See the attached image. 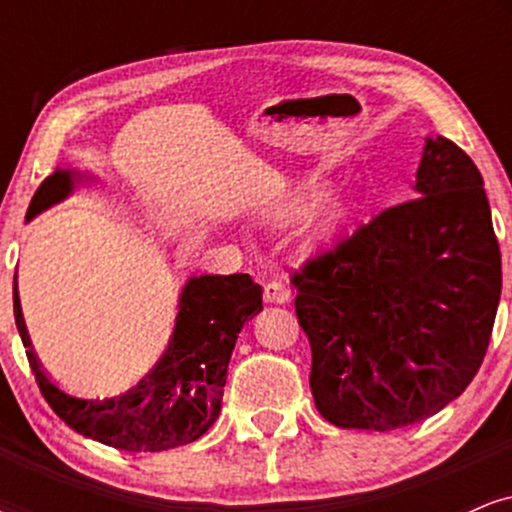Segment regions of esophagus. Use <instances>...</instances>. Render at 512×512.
<instances>
[{
	"label": "esophagus",
	"mask_w": 512,
	"mask_h": 512,
	"mask_svg": "<svg viewBox=\"0 0 512 512\" xmlns=\"http://www.w3.org/2000/svg\"><path fill=\"white\" fill-rule=\"evenodd\" d=\"M264 301L267 303H289L291 301L289 286L281 284V281H267V284H264Z\"/></svg>",
	"instance_id": "esophagus-1"
}]
</instances>
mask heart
I'll return each mask as SVG.
<instances>
[{
    "label": "heart",
    "mask_w": 512,
    "mask_h": 512,
    "mask_svg": "<svg viewBox=\"0 0 512 512\" xmlns=\"http://www.w3.org/2000/svg\"><path fill=\"white\" fill-rule=\"evenodd\" d=\"M317 187H320V182L315 178L301 182V185L296 187V190H291L289 195L281 199L279 204L274 207V216H279V219H289V216L298 214L305 204H308V199L315 195ZM346 204L342 199L337 197H330L325 199V202H320L317 207L313 209V214L308 216V221H305V240H310V243H320V240H327L334 233L339 231V226L346 221Z\"/></svg>",
    "instance_id": "heart-1"
}]
</instances>
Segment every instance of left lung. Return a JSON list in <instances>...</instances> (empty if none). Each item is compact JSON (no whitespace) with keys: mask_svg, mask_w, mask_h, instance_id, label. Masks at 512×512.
Masks as SVG:
<instances>
[{"mask_svg":"<svg viewBox=\"0 0 512 512\" xmlns=\"http://www.w3.org/2000/svg\"><path fill=\"white\" fill-rule=\"evenodd\" d=\"M414 190L291 279L315 407L339 428L438 414L489 349L501 250L484 178L460 146L426 137Z\"/></svg>","mask_w":512,"mask_h":512,"instance_id":"1","label":"left lung"}]
</instances>
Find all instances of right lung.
Masks as SVG:
<instances>
[{"mask_svg": "<svg viewBox=\"0 0 512 512\" xmlns=\"http://www.w3.org/2000/svg\"><path fill=\"white\" fill-rule=\"evenodd\" d=\"M84 180L79 170L57 168L33 195L26 221L67 199ZM178 308L166 351L137 385L115 397L81 399L60 390L40 368L14 276L16 327L45 402L76 433L127 452H163L195 443L219 419L228 361L243 325L262 310V286L248 274L192 276Z\"/></svg>", "mask_w": 512, "mask_h": 512, "instance_id": "add662e5", "label": "right lung"}]
</instances>
